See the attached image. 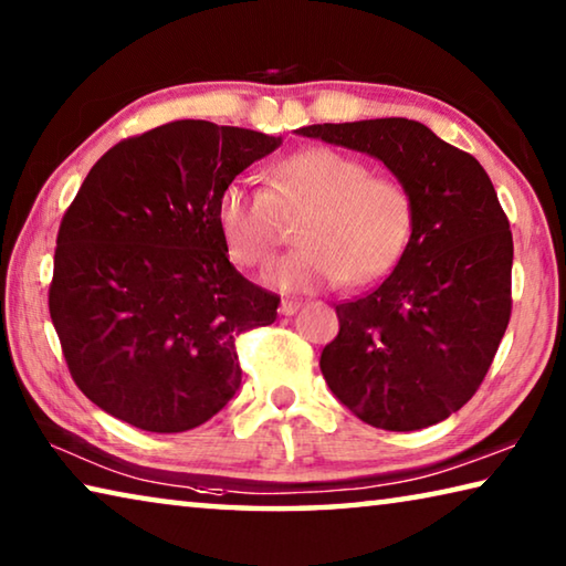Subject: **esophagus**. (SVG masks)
Segmentation results:
<instances>
[{"label": "esophagus", "instance_id": "obj_1", "mask_svg": "<svg viewBox=\"0 0 566 566\" xmlns=\"http://www.w3.org/2000/svg\"><path fill=\"white\" fill-rule=\"evenodd\" d=\"M302 306V302L300 300H282V304H280V312L282 314H286V317H290V314H294L296 310H300Z\"/></svg>", "mask_w": 566, "mask_h": 566}]
</instances>
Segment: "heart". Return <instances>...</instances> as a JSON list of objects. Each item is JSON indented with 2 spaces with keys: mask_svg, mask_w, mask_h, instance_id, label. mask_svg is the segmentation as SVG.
I'll return each mask as SVG.
<instances>
[{
  "mask_svg": "<svg viewBox=\"0 0 566 566\" xmlns=\"http://www.w3.org/2000/svg\"><path fill=\"white\" fill-rule=\"evenodd\" d=\"M302 214L300 247L266 272V282L280 290L369 284L389 274L415 234L417 207L405 181L371 175L361 159L329 147L282 159L266 189L229 181L214 207L227 252L242 266L270 262L282 219Z\"/></svg>",
  "mask_w": 566,
  "mask_h": 566,
  "instance_id": "1",
  "label": "heart"
}]
</instances>
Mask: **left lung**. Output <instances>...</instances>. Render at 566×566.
I'll return each instance as SVG.
<instances>
[{
    "label": "left lung",
    "mask_w": 566,
    "mask_h": 566,
    "mask_svg": "<svg viewBox=\"0 0 566 566\" xmlns=\"http://www.w3.org/2000/svg\"><path fill=\"white\" fill-rule=\"evenodd\" d=\"M296 132L381 159L415 197L405 256L377 290L334 306L339 334L319 367L334 397L367 424L432 427L474 397L512 317L514 244L492 179L415 119Z\"/></svg>",
    "instance_id": "left-lung-1"
}]
</instances>
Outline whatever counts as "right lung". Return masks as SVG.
I'll return each instance as SVG.
<instances>
[{
    "mask_svg": "<svg viewBox=\"0 0 566 566\" xmlns=\"http://www.w3.org/2000/svg\"><path fill=\"white\" fill-rule=\"evenodd\" d=\"M282 145L202 119L122 139L90 169L56 234L50 314L74 385L145 432L205 424L242 381L237 337L280 296L244 280L217 197Z\"/></svg>",
    "mask_w": 566,
    "mask_h": 566,
    "instance_id": "right-lung-1",
    "label": "right lung"
}]
</instances>
